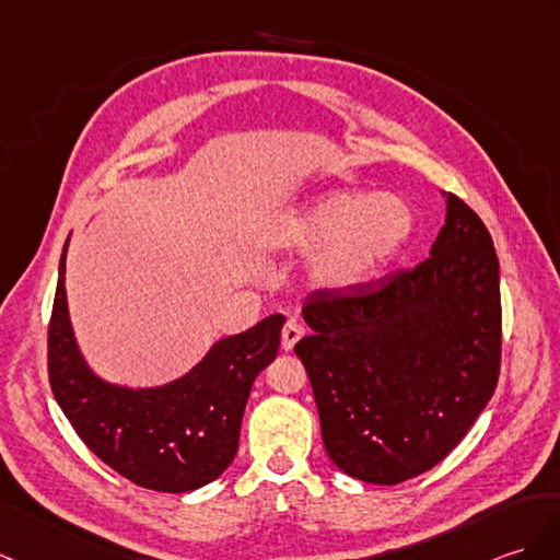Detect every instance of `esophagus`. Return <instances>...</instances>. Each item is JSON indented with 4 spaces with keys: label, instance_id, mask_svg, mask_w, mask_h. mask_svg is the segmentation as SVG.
<instances>
[{
    "label": "esophagus",
    "instance_id": "34e87169",
    "mask_svg": "<svg viewBox=\"0 0 560 560\" xmlns=\"http://www.w3.org/2000/svg\"><path fill=\"white\" fill-rule=\"evenodd\" d=\"M303 334H305V327L298 319H289L283 324V329H281V348L283 350H293V346L303 339Z\"/></svg>",
    "mask_w": 560,
    "mask_h": 560
}]
</instances>
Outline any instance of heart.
<instances>
[{"label":"heart","mask_w":560,"mask_h":560,"mask_svg":"<svg viewBox=\"0 0 560 560\" xmlns=\"http://www.w3.org/2000/svg\"><path fill=\"white\" fill-rule=\"evenodd\" d=\"M412 212L394 192H327L291 217L279 241L312 255V277L327 289H350L372 279L406 245Z\"/></svg>","instance_id":"obj_1"}]
</instances>
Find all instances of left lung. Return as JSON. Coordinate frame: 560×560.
Segmentation results:
<instances>
[{
  "mask_svg": "<svg viewBox=\"0 0 560 560\" xmlns=\"http://www.w3.org/2000/svg\"><path fill=\"white\" fill-rule=\"evenodd\" d=\"M295 343L329 458L400 485L432 470L485 410L501 370L499 257L485 221L446 195L432 255L380 281L305 298Z\"/></svg>",
  "mask_w": 560,
  "mask_h": 560,
  "instance_id": "8db88e82",
  "label": "left lung"
}]
</instances>
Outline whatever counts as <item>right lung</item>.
Masks as SVG:
<instances>
[{
    "instance_id": "right-lung-1",
    "label": "right lung",
    "mask_w": 560,
    "mask_h": 560,
    "mask_svg": "<svg viewBox=\"0 0 560 560\" xmlns=\"http://www.w3.org/2000/svg\"><path fill=\"white\" fill-rule=\"evenodd\" d=\"M67 245L47 329V372L75 434L112 470L142 489L184 493L210 485L238 451L255 376L277 358L283 315L212 346L186 376L158 388H124L88 370L71 331Z\"/></svg>"
}]
</instances>
